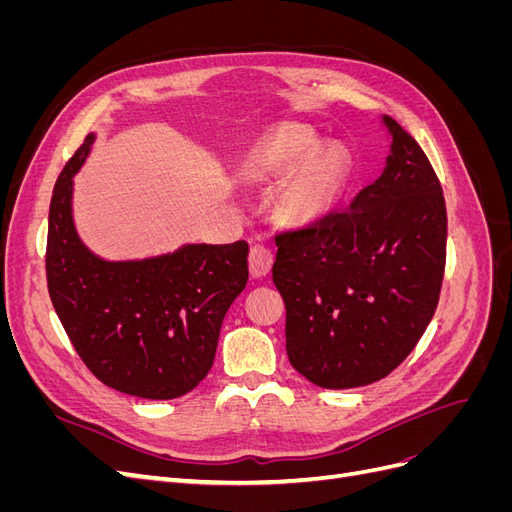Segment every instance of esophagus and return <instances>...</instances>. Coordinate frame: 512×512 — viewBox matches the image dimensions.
<instances>
[{
  "label": "esophagus",
  "instance_id": "1",
  "mask_svg": "<svg viewBox=\"0 0 512 512\" xmlns=\"http://www.w3.org/2000/svg\"><path fill=\"white\" fill-rule=\"evenodd\" d=\"M273 267V250L269 245L254 241L250 245V271L254 277H265Z\"/></svg>",
  "mask_w": 512,
  "mask_h": 512
}]
</instances>
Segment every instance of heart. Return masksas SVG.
<instances>
[{"mask_svg":"<svg viewBox=\"0 0 512 512\" xmlns=\"http://www.w3.org/2000/svg\"><path fill=\"white\" fill-rule=\"evenodd\" d=\"M318 138L301 126H280L271 130L256 151L252 168L258 175H286L299 168L282 192L280 207L286 220L312 224L322 220L344 192L348 179V158L342 151L318 156Z\"/></svg>","mask_w":512,"mask_h":512,"instance_id":"1","label":"heart"}]
</instances>
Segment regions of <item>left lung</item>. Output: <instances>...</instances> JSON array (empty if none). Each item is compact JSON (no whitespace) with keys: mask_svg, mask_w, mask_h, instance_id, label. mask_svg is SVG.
<instances>
[{"mask_svg":"<svg viewBox=\"0 0 512 512\" xmlns=\"http://www.w3.org/2000/svg\"><path fill=\"white\" fill-rule=\"evenodd\" d=\"M384 173L322 220L275 235L290 365L322 389H352L404 363L436 312L446 205L425 151L391 117Z\"/></svg>","mask_w":512,"mask_h":512,"instance_id":"8db88e82","label":"left lung"}]
</instances>
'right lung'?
<instances>
[{
    "mask_svg": "<svg viewBox=\"0 0 512 512\" xmlns=\"http://www.w3.org/2000/svg\"><path fill=\"white\" fill-rule=\"evenodd\" d=\"M94 134L61 170L49 209L46 284L81 361L100 382L143 399H175L215 359L222 320L247 284V243L185 245L136 262L91 254L72 224V175Z\"/></svg>",
    "mask_w": 512,
    "mask_h": 512,
    "instance_id": "obj_1",
    "label": "right lung"
}]
</instances>
